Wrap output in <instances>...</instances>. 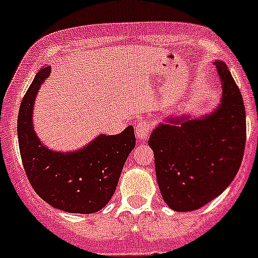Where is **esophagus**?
Segmentation results:
<instances>
[{
    "mask_svg": "<svg viewBox=\"0 0 258 258\" xmlns=\"http://www.w3.org/2000/svg\"><path fill=\"white\" fill-rule=\"evenodd\" d=\"M135 132H136V136L140 141H145L151 134V124L145 119H140L136 126H135Z\"/></svg>",
    "mask_w": 258,
    "mask_h": 258,
    "instance_id": "obj_1",
    "label": "esophagus"
}]
</instances>
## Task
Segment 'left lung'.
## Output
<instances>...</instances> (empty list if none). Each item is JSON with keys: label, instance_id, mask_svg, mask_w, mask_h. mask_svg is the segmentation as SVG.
Returning a JSON list of instances; mask_svg holds the SVG:
<instances>
[{"label": "left lung", "instance_id": "1", "mask_svg": "<svg viewBox=\"0 0 258 258\" xmlns=\"http://www.w3.org/2000/svg\"><path fill=\"white\" fill-rule=\"evenodd\" d=\"M213 63L222 88L217 107L200 117H167L148 140L162 199L176 212L199 210L220 196L243 158L246 112L240 88L225 62Z\"/></svg>", "mask_w": 258, "mask_h": 258}]
</instances>
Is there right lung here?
<instances>
[{"instance_id":"1","label":"right lung","mask_w":258,"mask_h":258,"mask_svg":"<svg viewBox=\"0 0 258 258\" xmlns=\"http://www.w3.org/2000/svg\"><path fill=\"white\" fill-rule=\"evenodd\" d=\"M49 74L51 66L36 74L18 111L23 168L36 194L52 207L70 213H95L108 204L116 191L124 162L136 146L134 127L118 135H98L69 152L48 148L36 134L32 118L36 96Z\"/></svg>"}]
</instances>
